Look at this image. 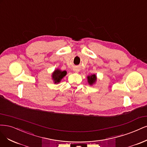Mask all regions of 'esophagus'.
I'll use <instances>...</instances> for the list:
<instances>
[{"label":"esophagus","instance_id":"1","mask_svg":"<svg viewBox=\"0 0 147 147\" xmlns=\"http://www.w3.org/2000/svg\"><path fill=\"white\" fill-rule=\"evenodd\" d=\"M74 71H75V72H78V70H77V69H74Z\"/></svg>","mask_w":147,"mask_h":147}]
</instances>
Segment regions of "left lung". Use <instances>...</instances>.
Listing matches in <instances>:
<instances>
[{
    "label": "left lung",
    "instance_id": "8db88e82",
    "mask_svg": "<svg viewBox=\"0 0 147 147\" xmlns=\"http://www.w3.org/2000/svg\"><path fill=\"white\" fill-rule=\"evenodd\" d=\"M87 78H88V82L90 85H92L95 82L96 80V76L95 74H93L92 76H88Z\"/></svg>",
    "mask_w": 147,
    "mask_h": 147
}]
</instances>
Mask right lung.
Wrapping results in <instances>:
<instances>
[{
    "label": "right lung",
    "mask_w": 147,
    "mask_h": 147,
    "mask_svg": "<svg viewBox=\"0 0 147 147\" xmlns=\"http://www.w3.org/2000/svg\"><path fill=\"white\" fill-rule=\"evenodd\" d=\"M67 74V71H61L60 69H56L54 71V72L53 74V79L55 83H59L60 82L64 76Z\"/></svg>",
    "instance_id": "add662e5"
}]
</instances>
